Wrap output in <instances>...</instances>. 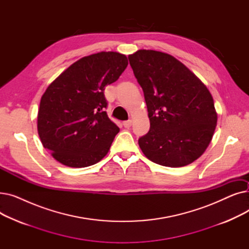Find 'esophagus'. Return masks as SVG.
I'll list each match as a JSON object with an SVG mask.
<instances>
[{
	"label": "esophagus",
	"mask_w": 249,
	"mask_h": 249,
	"mask_svg": "<svg viewBox=\"0 0 249 249\" xmlns=\"http://www.w3.org/2000/svg\"><path fill=\"white\" fill-rule=\"evenodd\" d=\"M131 125H132V121L131 120H128V121H124L123 122V126L125 128H130V127H131Z\"/></svg>",
	"instance_id": "34e87169"
}]
</instances>
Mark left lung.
I'll use <instances>...</instances> for the list:
<instances>
[{
	"mask_svg": "<svg viewBox=\"0 0 249 249\" xmlns=\"http://www.w3.org/2000/svg\"><path fill=\"white\" fill-rule=\"evenodd\" d=\"M128 58L144 93L150 121L148 133L138 140L142 152L169 167L198 160L217 125L210 91L185 64L164 52L140 49Z\"/></svg>",
	"mask_w": 249,
	"mask_h": 249,
	"instance_id": "8db88e82",
	"label": "left lung"
}]
</instances>
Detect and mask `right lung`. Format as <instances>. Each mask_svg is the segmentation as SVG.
<instances>
[{"instance_id":"right-lung-1","label":"right lung","mask_w":249,"mask_h":249,"mask_svg":"<svg viewBox=\"0 0 249 249\" xmlns=\"http://www.w3.org/2000/svg\"><path fill=\"white\" fill-rule=\"evenodd\" d=\"M127 65L119 52H98L72 63L48 86L39 105L37 130L53 159L70 167H86L108 153L120 129L104 111V89Z\"/></svg>"}]
</instances>
